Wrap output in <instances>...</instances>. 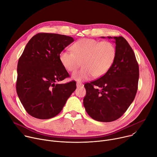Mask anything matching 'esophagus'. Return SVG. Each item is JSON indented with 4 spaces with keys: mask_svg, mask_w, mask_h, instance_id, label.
Segmentation results:
<instances>
[{
    "mask_svg": "<svg viewBox=\"0 0 157 157\" xmlns=\"http://www.w3.org/2000/svg\"><path fill=\"white\" fill-rule=\"evenodd\" d=\"M83 86V84H82V83H81V82H77L76 83V86H77V88H79V87H81V86Z\"/></svg>",
    "mask_w": 157,
    "mask_h": 157,
    "instance_id": "1",
    "label": "esophagus"
}]
</instances>
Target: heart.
<instances>
[{"mask_svg": "<svg viewBox=\"0 0 157 157\" xmlns=\"http://www.w3.org/2000/svg\"><path fill=\"white\" fill-rule=\"evenodd\" d=\"M72 52L62 51L59 55L62 65L69 72L76 71L82 62V68L72 75L78 81L98 78L106 74L116 57V48L110 41L82 39L71 47Z\"/></svg>", "mask_w": 157, "mask_h": 157, "instance_id": "1", "label": "heart"}]
</instances>
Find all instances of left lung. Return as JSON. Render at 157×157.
<instances>
[{
	"label": "left lung",
	"instance_id": "left-lung-1",
	"mask_svg": "<svg viewBox=\"0 0 157 157\" xmlns=\"http://www.w3.org/2000/svg\"><path fill=\"white\" fill-rule=\"evenodd\" d=\"M107 37L115 40L116 59L106 74L86 83L83 99L89 116L105 122L116 121L126 112L135 98L139 79L138 62L126 40L122 36Z\"/></svg>",
	"mask_w": 157,
	"mask_h": 157
}]
</instances>
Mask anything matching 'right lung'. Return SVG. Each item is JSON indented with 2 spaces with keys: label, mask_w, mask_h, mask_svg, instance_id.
Returning <instances> with one entry per match:
<instances>
[{
  "label": "right lung",
  "mask_w": 157,
  "mask_h": 157,
  "mask_svg": "<svg viewBox=\"0 0 157 157\" xmlns=\"http://www.w3.org/2000/svg\"><path fill=\"white\" fill-rule=\"evenodd\" d=\"M73 41L72 37L66 35L40 33L26 45L17 63L16 91L32 117L48 119L56 116L75 91V81L57 83L69 77L59 55Z\"/></svg>",
  "instance_id": "obj_1"
}]
</instances>
